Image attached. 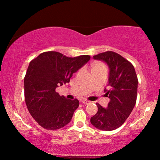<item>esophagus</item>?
<instances>
[{"mask_svg": "<svg viewBox=\"0 0 160 160\" xmlns=\"http://www.w3.org/2000/svg\"><path fill=\"white\" fill-rule=\"evenodd\" d=\"M82 102H83V103H84V104H89V102H90V101H89V100H86V99H83L82 100Z\"/></svg>", "mask_w": 160, "mask_h": 160, "instance_id": "obj_1", "label": "esophagus"}]
</instances>
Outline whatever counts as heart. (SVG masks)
Wrapping results in <instances>:
<instances>
[{"label":"heart","instance_id":"b5f03b06","mask_svg":"<svg viewBox=\"0 0 160 160\" xmlns=\"http://www.w3.org/2000/svg\"><path fill=\"white\" fill-rule=\"evenodd\" d=\"M95 68H106V67H105L104 65L102 64H98L97 65H95V66L94 67L93 69H95Z\"/></svg>","mask_w":160,"mask_h":160}]
</instances>
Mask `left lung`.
I'll return each instance as SVG.
<instances>
[{"mask_svg": "<svg viewBox=\"0 0 160 160\" xmlns=\"http://www.w3.org/2000/svg\"><path fill=\"white\" fill-rule=\"evenodd\" d=\"M95 60L107 63L110 69L106 96L110 98L107 108L98 106V112L90 122L99 130L111 131L124 124L132 112L137 100L138 80L130 61L112 51L93 56Z\"/></svg>", "mask_w": 160, "mask_h": 160, "instance_id": "left-lung-1", "label": "left lung"}]
</instances>
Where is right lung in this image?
<instances>
[{"label": "right lung", "mask_w": 160, "mask_h": 160, "mask_svg": "<svg viewBox=\"0 0 160 160\" xmlns=\"http://www.w3.org/2000/svg\"><path fill=\"white\" fill-rule=\"evenodd\" d=\"M90 60L89 55L68 58L58 52H45L30 61L25 78V100L30 115L46 130H58L71 122L79 106L56 92Z\"/></svg>", "instance_id": "1"}]
</instances>
